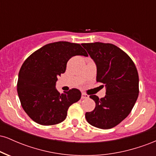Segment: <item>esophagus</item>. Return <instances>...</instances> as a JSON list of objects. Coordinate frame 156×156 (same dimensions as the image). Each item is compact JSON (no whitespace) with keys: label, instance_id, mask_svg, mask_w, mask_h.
<instances>
[{"label":"esophagus","instance_id":"1","mask_svg":"<svg viewBox=\"0 0 156 156\" xmlns=\"http://www.w3.org/2000/svg\"><path fill=\"white\" fill-rule=\"evenodd\" d=\"M89 98L88 94H85V93H82L81 94V99H88V98Z\"/></svg>","mask_w":156,"mask_h":156}]
</instances>
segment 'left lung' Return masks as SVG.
<instances>
[{
  "mask_svg": "<svg viewBox=\"0 0 156 156\" xmlns=\"http://www.w3.org/2000/svg\"><path fill=\"white\" fill-rule=\"evenodd\" d=\"M81 44L95 62L97 81L106 87L104 98L89 96L96 105L86 113V119L92 126L110 129L128 117L135 105L139 92L137 69L129 55L114 44Z\"/></svg>",
  "mask_w": 156,
  "mask_h": 156,
  "instance_id": "1",
  "label": "left lung"
}]
</instances>
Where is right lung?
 Masks as SVG:
<instances>
[{"instance_id":"add662e5","label":"right lung","mask_w":156,"mask_h":156,"mask_svg":"<svg viewBox=\"0 0 156 156\" xmlns=\"http://www.w3.org/2000/svg\"><path fill=\"white\" fill-rule=\"evenodd\" d=\"M75 55L88 56L80 44L57 42L43 46L26 58L19 72L17 94L23 110L39 125L63 122L69 107L80 99L81 93L72 89L60 94L55 82Z\"/></svg>"}]
</instances>
